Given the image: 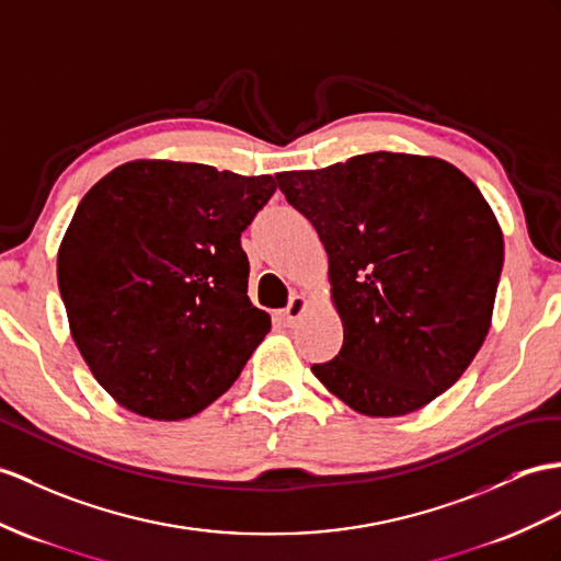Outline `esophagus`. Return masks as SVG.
<instances>
[{"mask_svg":"<svg viewBox=\"0 0 561 561\" xmlns=\"http://www.w3.org/2000/svg\"><path fill=\"white\" fill-rule=\"evenodd\" d=\"M307 305H309V299L305 295H293L290 297V305L283 309V323L293 325L307 311Z\"/></svg>","mask_w":561,"mask_h":561,"instance_id":"esophagus-1","label":"esophagus"}]
</instances>
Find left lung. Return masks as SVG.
<instances>
[{
  "label": "left lung",
  "instance_id": "obj_1",
  "mask_svg": "<svg viewBox=\"0 0 561 561\" xmlns=\"http://www.w3.org/2000/svg\"><path fill=\"white\" fill-rule=\"evenodd\" d=\"M328 252L343 347L311 371L364 416H404L453 388L493 319L504 240L467 175L435 157L371 152L276 173Z\"/></svg>",
  "mask_w": 561,
  "mask_h": 561
}]
</instances>
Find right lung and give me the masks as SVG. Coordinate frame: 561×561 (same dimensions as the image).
Returning <instances> with one entry per match:
<instances>
[{
	"label": "right lung",
	"instance_id": "right-lung-1",
	"mask_svg": "<svg viewBox=\"0 0 561 561\" xmlns=\"http://www.w3.org/2000/svg\"><path fill=\"white\" fill-rule=\"evenodd\" d=\"M276 187L273 175L138 159L80 199L57 256L59 293L92 376L128 412L199 414L271 331L248 297L240 236Z\"/></svg>",
	"mask_w": 561,
	"mask_h": 561
}]
</instances>
